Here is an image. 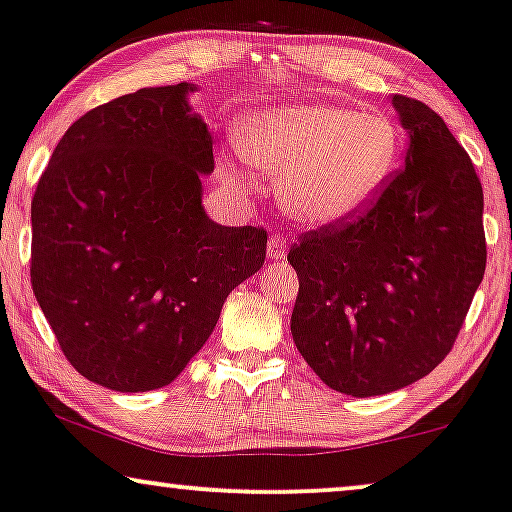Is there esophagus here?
<instances>
[{"mask_svg":"<svg viewBox=\"0 0 512 512\" xmlns=\"http://www.w3.org/2000/svg\"><path fill=\"white\" fill-rule=\"evenodd\" d=\"M286 252H288V241H286V238H283L281 234L269 236L267 255L271 257V260H283V257H286Z\"/></svg>","mask_w":512,"mask_h":512,"instance_id":"34e87169","label":"esophagus"}]
</instances>
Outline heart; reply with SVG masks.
<instances>
[{
    "label": "heart",
    "mask_w": 512,
    "mask_h": 512,
    "mask_svg": "<svg viewBox=\"0 0 512 512\" xmlns=\"http://www.w3.org/2000/svg\"><path fill=\"white\" fill-rule=\"evenodd\" d=\"M238 151L257 170L281 174L283 208L304 224L354 217L375 198L399 155V132L383 113H357L331 103H297L252 113L238 127ZM238 184L231 160L219 167Z\"/></svg>",
    "instance_id": "obj_1"
}]
</instances>
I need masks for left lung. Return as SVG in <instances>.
<instances>
[{"label": "left lung", "instance_id": "8db88e82", "mask_svg": "<svg viewBox=\"0 0 512 512\" xmlns=\"http://www.w3.org/2000/svg\"><path fill=\"white\" fill-rule=\"evenodd\" d=\"M409 148L354 217L300 236L290 333L335 392L375 397L425 378L451 352L487 267L482 184L444 120L392 96Z\"/></svg>", "mask_w": 512, "mask_h": 512}]
</instances>
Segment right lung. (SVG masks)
<instances>
[{
  "label": "right lung",
  "instance_id": "right-lung-1",
  "mask_svg": "<svg viewBox=\"0 0 512 512\" xmlns=\"http://www.w3.org/2000/svg\"><path fill=\"white\" fill-rule=\"evenodd\" d=\"M193 89H139L84 113L32 198V293L75 371L115 392L170 385L267 257L262 226L205 215L215 158Z\"/></svg>",
  "mask_w": 512,
  "mask_h": 512
}]
</instances>
